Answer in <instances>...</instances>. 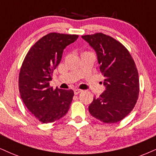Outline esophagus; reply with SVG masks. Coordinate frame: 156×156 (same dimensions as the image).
<instances>
[{"label": "esophagus", "instance_id": "obj_1", "mask_svg": "<svg viewBox=\"0 0 156 156\" xmlns=\"http://www.w3.org/2000/svg\"><path fill=\"white\" fill-rule=\"evenodd\" d=\"M82 91V90H80V89H76V90H74V94L75 95H77V94H79L80 93H81V92Z\"/></svg>", "mask_w": 156, "mask_h": 156}]
</instances>
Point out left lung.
Returning a JSON list of instances; mask_svg holds the SVG:
<instances>
[{
	"mask_svg": "<svg viewBox=\"0 0 156 156\" xmlns=\"http://www.w3.org/2000/svg\"><path fill=\"white\" fill-rule=\"evenodd\" d=\"M95 51L105 76V90L88 107L93 117L104 123L122 120L134 108L139 96V75L127 49L103 33L82 36Z\"/></svg>",
	"mask_w": 156,
	"mask_h": 156,
	"instance_id": "8db88e82",
	"label": "left lung"
}]
</instances>
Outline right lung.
Wrapping results in <instances>:
<instances>
[{
	"mask_svg": "<svg viewBox=\"0 0 156 156\" xmlns=\"http://www.w3.org/2000/svg\"><path fill=\"white\" fill-rule=\"evenodd\" d=\"M78 37L55 32L46 34L30 48L23 61L19 77L21 98L28 110L44 124L62 118L70 108L74 91L53 90L49 82L63 50Z\"/></svg>",
	"mask_w": 156,
	"mask_h": 156,
	"instance_id": "right-lung-1",
	"label": "right lung"
}]
</instances>
